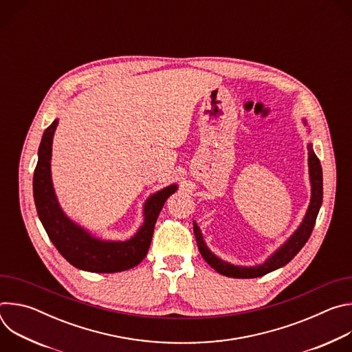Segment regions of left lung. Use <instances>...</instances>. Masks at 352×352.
<instances>
[{"mask_svg":"<svg viewBox=\"0 0 352 352\" xmlns=\"http://www.w3.org/2000/svg\"><path fill=\"white\" fill-rule=\"evenodd\" d=\"M304 124L307 125V121L304 120ZM308 166H309V178H311V204L308 206L307 214L299 224V227L294 231V234L276 250L273 255H270L263 263L256 266H236L231 265L219 256H216L212 250L208 248L202 231L197 227V224L193 221V232L197 242V248L200 255L210 265L216 272H219L223 276L232 277V278H255L262 277L270 272H274L283 266H285L292 258L304 248L307 241L309 239L312 230L315 227V221L318 217V213L322 206L323 200V174H322V166L319 159L316 157L314 152L312 143L308 144Z\"/></svg>","mask_w":352,"mask_h":352,"instance_id":"left-lung-1","label":"left lung"}]
</instances>
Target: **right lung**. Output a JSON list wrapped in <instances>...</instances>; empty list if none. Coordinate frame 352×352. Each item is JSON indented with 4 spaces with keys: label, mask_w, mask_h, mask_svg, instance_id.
I'll use <instances>...</instances> for the list:
<instances>
[{
    "label": "right lung",
    "mask_w": 352,
    "mask_h": 352,
    "mask_svg": "<svg viewBox=\"0 0 352 352\" xmlns=\"http://www.w3.org/2000/svg\"><path fill=\"white\" fill-rule=\"evenodd\" d=\"M58 120H54L41 138L38 160L33 175V197L38 219L58 252L76 269L91 273H117L138 266L147 255L155 224L178 185H168L150 195L143 205V224L126 241H106L93 236L72 221L61 209L52 179L53 138Z\"/></svg>",
    "instance_id": "1"
}]
</instances>
